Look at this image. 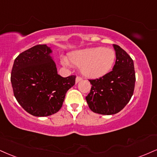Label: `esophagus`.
<instances>
[{
	"instance_id": "esophagus-1",
	"label": "esophagus",
	"mask_w": 157,
	"mask_h": 157,
	"mask_svg": "<svg viewBox=\"0 0 157 157\" xmlns=\"http://www.w3.org/2000/svg\"><path fill=\"white\" fill-rule=\"evenodd\" d=\"M82 80V79L80 77H76V80H75V82H76V84L78 83L79 82H80V81Z\"/></svg>"
}]
</instances>
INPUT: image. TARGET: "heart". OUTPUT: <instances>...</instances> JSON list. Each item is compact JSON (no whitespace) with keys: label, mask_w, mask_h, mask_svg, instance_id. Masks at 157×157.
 <instances>
[{"label":"heart","mask_w":157,"mask_h":157,"mask_svg":"<svg viewBox=\"0 0 157 157\" xmlns=\"http://www.w3.org/2000/svg\"><path fill=\"white\" fill-rule=\"evenodd\" d=\"M73 65L80 67V73L88 79H97L108 74L113 69L116 54L113 49L94 47L77 50L69 54ZM63 66H69L67 59L60 60Z\"/></svg>","instance_id":"b5f03b06"}]
</instances>
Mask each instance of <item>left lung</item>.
Returning <instances> with one entry per match:
<instances>
[{
    "label": "left lung",
    "mask_w": 157,
    "mask_h": 157,
    "mask_svg": "<svg viewBox=\"0 0 157 157\" xmlns=\"http://www.w3.org/2000/svg\"><path fill=\"white\" fill-rule=\"evenodd\" d=\"M116 60L113 71L99 79L89 80L92 85L86 97L89 108L101 115H114L127 105L134 93L135 72L131 57L118 45L113 44Z\"/></svg>",
    "instance_id": "left-lung-1"
}]
</instances>
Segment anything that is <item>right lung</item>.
Instances as JSON below:
<instances>
[{
	"mask_svg": "<svg viewBox=\"0 0 157 157\" xmlns=\"http://www.w3.org/2000/svg\"><path fill=\"white\" fill-rule=\"evenodd\" d=\"M51 48L38 44L20 53L13 64L11 82L17 101L26 112L37 117L55 114L66 94L75 84V76L58 75Z\"/></svg>",
	"mask_w": 157,
	"mask_h": 157,
	"instance_id": "right-lung-1",
	"label": "right lung"
}]
</instances>
